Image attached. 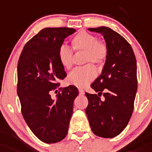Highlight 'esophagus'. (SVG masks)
I'll list each match as a JSON object with an SVG mask.
<instances>
[{"mask_svg": "<svg viewBox=\"0 0 152 152\" xmlns=\"http://www.w3.org/2000/svg\"><path fill=\"white\" fill-rule=\"evenodd\" d=\"M79 94L82 95V96L85 95V91H84L82 89H79Z\"/></svg>", "mask_w": 152, "mask_h": 152, "instance_id": "34e87169", "label": "esophagus"}]
</instances>
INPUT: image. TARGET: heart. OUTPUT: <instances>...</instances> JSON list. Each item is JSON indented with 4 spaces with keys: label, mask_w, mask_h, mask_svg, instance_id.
I'll return each instance as SVG.
<instances>
[{
    "label": "heart",
    "mask_w": 152,
    "mask_h": 152,
    "mask_svg": "<svg viewBox=\"0 0 152 152\" xmlns=\"http://www.w3.org/2000/svg\"><path fill=\"white\" fill-rule=\"evenodd\" d=\"M72 46L76 51L84 50V63L92 62L97 65L104 62L108 54V48L104 42L97 40L95 35L82 31L79 32L71 40ZM59 62L65 69L73 66V51L66 45H62L58 52ZM96 76V69L92 64L73 69L67 76V82L79 87H85L93 81Z\"/></svg>",
    "instance_id": "heart-1"
}]
</instances>
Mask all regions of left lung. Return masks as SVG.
Returning a JSON list of instances; mask_svg holds the SVG:
<instances>
[{
    "instance_id": "obj_1",
    "label": "left lung",
    "mask_w": 152,
    "mask_h": 152,
    "mask_svg": "<svg viewBox=\"0 0 152 152\" xmlns=\"http://www.w3.org/2000/svg\"><path fill=\"white\" fill-rule=\"evenodd\" d=\"M104 37L108 54L100 76L91 85L98 93H86L85 112L96 135L113 138L126 128L130 120L137 88V63L134 51L125 39L108 27L89 28ZM105 97L100 99L102 93Z\"/></svg>"
}]
</instances>
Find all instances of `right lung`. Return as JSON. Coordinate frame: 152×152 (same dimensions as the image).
Instances as JSON below:
<instances>
[{
  "label": "right lung",
  "mask_w": 152,
  "mask_h": 152,
  "mask_svg": "<svg viewBox=\"0 0 152 152\" xmlns=\"http://www.w3.org/2000/svg\"><path fill=\"white\" fill-rule=\"evenodd\" d=\"M71 28H45L27 42L18 64V95L22 115L41 141L54 143L67 135L78 89L70 85L53 99L50 95L59 79L67 76L58 52Z\"/></svg>",
  "instance_id": "add662e5"
}]
</instances>
